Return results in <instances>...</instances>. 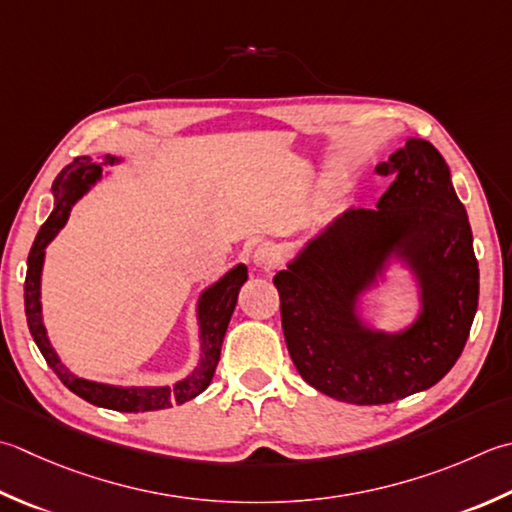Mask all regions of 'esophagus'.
I'll list each match as a JSON object with an SVG mask.
<instances>
[{"label": "esophagus", "instance_id": "34e87169", "mask_svg": "<svg viewBox=\"0 0 512 512\" xmlns=\"http://www.w3.org/2000/svg\"><path fill=\"white\" fill-rule=\"evenodd\" d=\"M279 259H282V250L275 244H259L253 253V264L262 273H270L279 264Z\"/></svg>", "mask_w": 512, "mask_h": 512}]
</instances>
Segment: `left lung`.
Masks as SVG:
<instances>
[{"label": "left lung", "mask_w": 512, "mask_h": 512, "mask_svg": "<svg viewBox=\"0 0 512 512\" xmlns=\"http://www.w3.org/2000/svg\"><path fill=\"white\" fill-rule=\"evenodd\" d=\"M375 170L395 177L377 208L335 217L273 277L299 375L319 393L357 406L435 386L462 355L479 299L473 230L439 150L408 137ZM390 258L406 263L420 288L416 322L397 334L368 327L358 315V297Z\"/></svg>", "instance_id": "obj_1"}]
</instances>
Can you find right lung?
Masks as SVG:
<instances>
[{"mask_svg":"<svg viewBox=\"0 0 512 512\" xmlns=\"http://www.w3.org/2000/svg\"><path fill=\"white\" fill-rule=\"evenodd\" d=\"M122 162V157L104 155L102 162H93V159L82 155L77 157L73 164H68L62 173L55 177L53 182V195H55V208L46 222L39 228L35 237V244L30 248L28 255V270H26V284H24V306H26V319L30 335H33L39 353L44 355L46 364L55 370V375L62 379V384L73 390L77 397L86 399L88 404L119 410V413H146V410H162L173 408L175 404H184L188 399L197 397L208 388L210 379L215 375V368L219 362V353H222L224 335L233 315L239 288L244 286L248 279V268L244 264H237L230 268L228 273L217 279L213 286H208L197 302V324H199V357L197 368L188 377L179 379L175 386H113V384H99L88 382L84 377H77L62 364V359L50 346V339L46 335L44 319H42V268H44V255L46 246L53 242L59 230L64 228L66 219L70 215V208L82 199L90 188H93L99 179H102L104 166H113Z\"/></svg>","mask_w":512,"mask_h":512,"instance_id":"1","label":"right lung"}]
</instances>
